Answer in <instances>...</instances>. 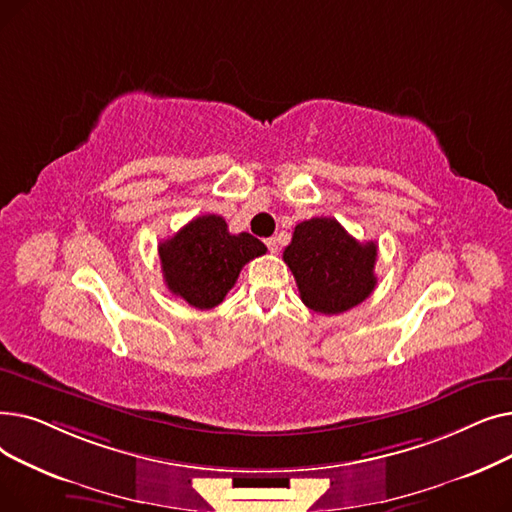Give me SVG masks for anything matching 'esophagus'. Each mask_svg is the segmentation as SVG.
<instances>
[{"label":"esophagus","instance_id":"obj_1","mask_svg":"<svg viewBox=\"0 0 512 512\" xmlns=\"http://www.w3.org/2000/svg\"><path fill=\"white\" fill-rule=\"evenodd\" d=\"M265 245L270 249V253H278V240L276 238H265Z\"/></svg>","mask_w":512,"mask_h":512}]
</instances>
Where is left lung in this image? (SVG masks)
<instances>
[{"mask_svg": "<svg viewBox=\"0 0 512 512\" xmlns=\"http://www.w3.org/2000/svg\"><path fill=\"white\" fill-rule=\"evenodd\" d=\"M282 257L297 280L301 301L315 313L338 315L353 309L378 284L373 274L378 245L359 242L334 218L297 224Z\"/></svg>", "mask_w": 512, "mask_h": 512, "instance_id": "left-lung-1", "label": "left lung"}]
</instances>
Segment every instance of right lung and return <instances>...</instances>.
Segmentation results:
<instances>
[{
  "mask_svg": "<svg viewBox=\"0 0 512 512\" xmlns=\"http://www.w3.org/2000/svg\"><path fill=\"white\" fill-rule=\"evenodd\" d=\"M265 251L249 232L230 234L222 215L207 213L159 242V261L172 294L195 309H213L236 284L242 265Z\"/></svg>",
  "mask_w": 512,
  "mask_h": 512,
  "instance_id": "right-lung-1",
  "label": "right lung"
}]
</instances>
